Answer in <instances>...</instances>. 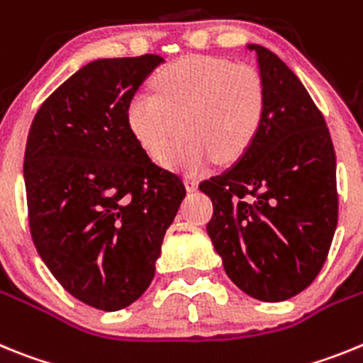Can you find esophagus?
<instances>
[{
    "label": "esophagus",
    "mask_w": 363,
    "mask_h": 363,
    "mask_svg": "<svg viewBox=\"0 0 363 363\" xmlns=\"http://www.w3.org/2000/svg\"><path fill=\"white\" fill-rule=\"evenodd\" d=\"M184 184H186V190L188 191H197V188H199V181L194 177H186Z\"/></svg>",
    "instance_id": "esophagus-1"
}]
</instances>
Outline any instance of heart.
Returning <instances> with one entry per match:
<instances>
[{"label":"heart","mask_w":363,"mask_h":363,"mask_svg":"<svg viewBox=\"0 0 363 363\" xmlns=\"http://www.w3.org/2000/svg\"><path fill=\"white\" fill-rule=\"evenodd\" d=\"M153 89L129 99L128 125L153 157L182 128L185 135L162 154L164 164L181 172H203L213 157L238 160L256 143L269 113L263 74L232 60L181 58L157 71Z\"/></svg>","instance_id":"heart-1"}]
</instances>
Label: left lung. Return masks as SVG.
Segmentation results:
<instances>
[{
	"mask_svg": "<svg viewBox=\"0 0 363 363\" xmlns=\"http://www.w3.org/2000/svg\"><path fill=\"white\" fill-rule=\"evenodd\" d=\"M269 87L256 143L220 175L201 182L206 225L225 272L261 301H285L316 279L338 225L336 155L323 115L272 50L250 43Z\"/></svg>",
	"mask_w": 363,
	"mask_h": 363,
	"instance_id": "8db88e82",
	"label": "left lung"
}]
</instances>
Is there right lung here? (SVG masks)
Here are the masks:
<instances>
[{"mask_svg":"<svg viewBox=\"0 0 363 363\" xmlns=\"http://www.w3.org/2000/svg\"><path fill=\"white\" fill-rule=\"evenodd\" d=\"M162 62L144 55L84 65L38 109L25 147L34 247L69 294L107 313L146 292L186 195L125 118L129 99Z\"/></svg>","mask_w":363,"mask_h":363,"instance_id":"add662e5","label":"right lung"}]
</instances>
